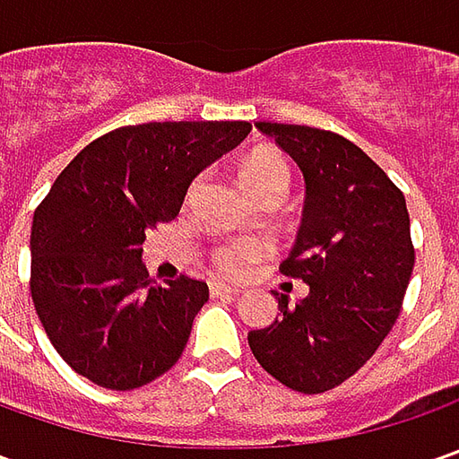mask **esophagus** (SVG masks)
I'll return each instance as SVG.
<instances>
[{"mask_svg": "<svg viewBox=\"0 0 459 459\" xmlns=\"http://www.w3.org/2000/svg\"><path fill=\"white\" fill-rule=\"evenodd\" d=\"M209 289H212V296H239V289L227 286V283H220V281H214Z\"/></svg>", "mask_w": 459, "mask_h": 459, "instance_id": "esophagus-1", "label": "esophagus"}]
</instances>
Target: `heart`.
Instances as JSON below:
<instances>
[{
    "label": "heart",
    "mask_w": 459,
    "mask_h": 459,
    "mask_svg": "<svg viewBox=\"0 0 459 459\" xmlns=\"http://www.w3.org/2000/svg\"><path fill=\"white\" fill-rule=\"evenodd\" d=\"M239 178L250 194L260 196H283L291 184V166L289 160L275 151H260L250 155L242 166H239ZM199 186V181L191 184V191ZM268 242L257 238H238L220 242L212 247V265L220 273L238 278L247 273L250 265L257 263L263 255H268Z\"/></svg>",
    "instance_id": "heart-1"
}]
</instances>
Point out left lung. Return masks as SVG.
Masks as SVG:
<instances>
[{"instance_id":"left-lung-1","label":"left lung","mask_w":459,"mask_h":459,"mask_svg":"<svg viewBox=\"0 0 459 459\" xmlns=\"http://www.w3.org/2000/svg\"><path fill=\"white\" fill-rule=\"evenodd\" d=\"M307 181L304 220L281 273L308 296L247 334L255 360L299 394H325L355 376L396 325L414 271L406 199L347 137L307 125L257 122Z\"/></svg>"}]
</instances>
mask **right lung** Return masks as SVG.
Segmentation results:
<instances>
[{"mask_svg": "<svg viewBox=\"0 0 459 459\" xmlns=\"http://www.w3.org/2000/svg\"><path fill=\"white\" fill-rule=\"evenodd\" d=\"M250 122H148L101 134L63 168L35 209L30 293L45 334L79 376L133 391L168 373L204 281L155 283L145 232L178 217L196 173L238 148Z\"/></svg>", "mask_w": 459, "mask_h": 459, "instance_id": "1", "label": "right lung"}]
</instances>
